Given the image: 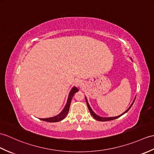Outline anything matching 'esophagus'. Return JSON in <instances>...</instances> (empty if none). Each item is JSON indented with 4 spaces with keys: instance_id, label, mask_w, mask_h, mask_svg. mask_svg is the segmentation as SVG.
I'll list each match as a JSON object with an SVG mask.
<instances>
[{
    "instance_id": "obj_1",
    "label": "esophagus",
    "mask_w": 154,
    "mask_h": 154,
    "mask_svg": "<svg viewBox=\"0 0 154 154\" xmlns=\"http://www.w3.org/2000/svg\"><path fill=\"white\" fill-rule=\"evenodd\" d=\"M75 85L77 86V87L81 88V87H82V86L83 85V81L81 80V79L77 80V81H75Z\"/></svg>"
}]
</instances>
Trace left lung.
Returning <instances> with one entry per match:
<instances>
[{
	"label": "left lung",
	"instance_id": "obj_1",
	"mask_svg": "<svg viewBox=\"0 0 154 154\" xmlns=\"http://www.w3.org/2000/svg\"><path fill=\"white\" fill-rule=\"evenodd\" d=\"M135 98H134V101H133V102L132 103V104L131 105V106L129 107V108H128V109H127L125 112L123 114H121V115H120V116H117V117H100V116H97L96 115V114L95 113H94V112L92 110V109L91 108V107H90V106H89V104H88V101H87V98H86V102H87V106H88V109H89V111H90V112H91V115H92V116L93 117L94 119H96V120H97V121H111V120H113V119H117V118H118V117H119L120 116H121L122 115H123L124 113H127L128 110L130 109V108H131L132 107V106H133V103H134V100H135Z\"/></svg>",
	"mask_w": 154,
	"mask_h": 154
}]
</instances>
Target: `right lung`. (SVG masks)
Masks as SVG:
<instances>
[{
	"label": "right lung",
	"instance_id": "1",
	"mask_svg": "<svg viewBox=\"0 0 154 154\" xmlns=\"http://www.w3.org/2000/svg\"><path fill=\"white\" fill-rule=\"evenodd\" d=\"M77 91H79V90H78V88H77L75 87H74L72 89H71L70 92H69L68 98H67V101L65 108H64V109L62 110V112H61L60 114H58V116L52 117H50V118H46V119H40L42 121H47V122H50V123L58 122V121H60L62 119H63L64 118H65L66 117V116L67 115V113H68L71 99H72V97L73 96V95L75 94Z\"/></svg>",
	"mask_w": 154,
	"mask_h": 154
}]
</instances>
